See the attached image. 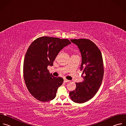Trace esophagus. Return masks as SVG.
<instances>
[{"label":"esophagus","instance_id":"1","mask_svg":"<svg viewBox=\"0 0 126 126\" xmlns=\"http://www.w3.org/2000/svg\"><path fill=\"white\" fill-rule=\"evenodd\" d=\"M70 81V80H67V79H64V82H69Z\"/></svg>","mask_w":126,"mask_h":126}]
</instances>
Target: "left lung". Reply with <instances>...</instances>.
Instances as JSON below:
<instances>
[{
    "mask_svg": "<svg viewBox=\"0 0 126 126\" xmlns=\"http://www.w3.org/2000/svg\"><path fill=\"white\" fill-rule=\"evenodd\" d=\"M77 45L82 57L80 70L84 80L76 83V88L69 92V96L75 103L88 101L97 92L101 86L104 75L103 58L101 51L91 41L86 39H71Z\"/></svg>",
    "mask_w": 126,
    "mask_h": 126,
    "instance_id": "1",
    "label": "left lung"
}]
</instances>
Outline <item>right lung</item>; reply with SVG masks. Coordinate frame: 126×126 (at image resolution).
Returning a JSON list of instances; mask_svg holds the SVG:
<instances>
[{"instance_id":"obj_1","label":"right lung","mask_w":126,"mask_h":126,"mask_svg":"<svg viewBox=\"0 0 126 126\" xmlns=\"http://www.w3.org/2000/svg\"><path fill=\"white\" fill-rule=\"evenodd\" d=\"M70 44L68 39L41 37L28 47L24 61V79L29 92L39 101L47 102L56 97L63 79L50 74L47 66H53L59 52Z\"/></svg>"}]
</instances>
